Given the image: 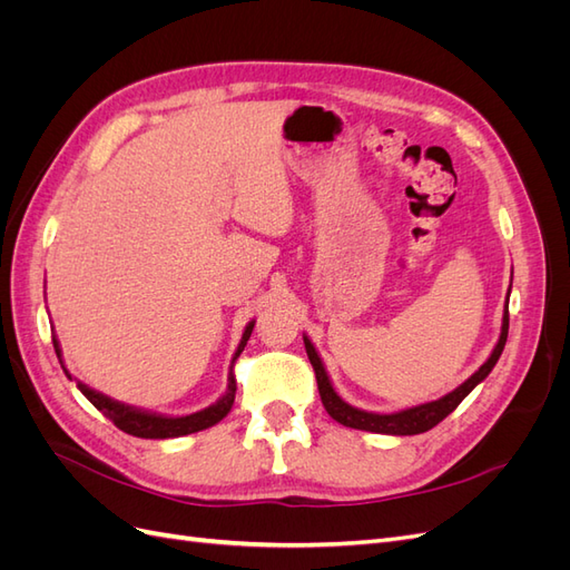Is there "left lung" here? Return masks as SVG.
I'll use <instances>...</instances> for the list:
<instances>
[{
    "mask_svg": "<svg viewBox=\"0 0 570 570\" xmlns=\"http://www.w3.org/2000/svg\"><path fill=\"white\" fill-rule=\"evenodd\" d=\"M509 295H511V287H509ZM509 295H507L504 316H502V333H499V340H497L494 350H492V354H490L485 364H482L469 377V381L461 383L454 392L440 396V400L411 406V409H402V411H394V413H373V411L356 409V406L344 402L342 396L335 392L331 377H327L323 361H321L316 347L312 344V340L304 335V347H306L308 361H312V366L316 371L318 394H321V402H323L325 411L331 413V416L342 425L366 430V433H381V435H419V433H425V430H430V428H435L440 421L450 416V413L465 400V396L471 394V390L475 385L485 381V377L490 375V371L494 368V364L499 361V356H502L504 344H507V335H509Z\"/></svg>",
    "mask_w": 570,
    "mask_h": 570,
    "instance_id": "8db88e82",
    "label": "left lung"
}]
</instances>
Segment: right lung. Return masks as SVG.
Instances as JSON below:
<instances>
[{"label": "right lung", "instance_id": "right-lung-1", "mask_svg": "<svg viewBox=\"0 0 570 570\" xmlns=\"http://www.w3.org/2000/svg\"><path fill=\"white\" fill-rule=\"evenodd\" d=\"M254 331V321L247 323L245 333H243V340H239L237 350H235V356L233 361L243 354L245 344L249 340ZM55 350H57V356L61 361V350H59V340L55 337ZM61 368L63 373L71 377V373L66 371L63 361H61ZM78 390L88 396V400L92 402L95 409H99L105 416L116 425L124 430V433L128 435H135V438H147V440H168V438H180V435H189V433H199V430H206L216 425L218 421H223L228 416V411L233 409V402H235V375H233V368H230V375H228V390L226 394L220 396V400L212 406H206L197 413H189V416H164V413H151V411H142V409H135V406H128L124 402H116L111 400V396L101 394L92 387H88L85 383H78Z\"/></svg>", "mask_w": 570, "mask_h": 570}]
</instances>
